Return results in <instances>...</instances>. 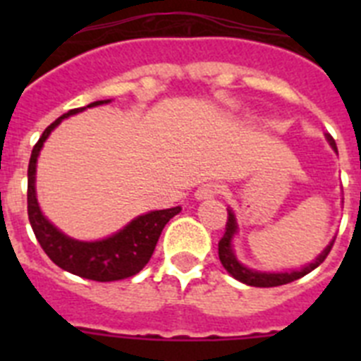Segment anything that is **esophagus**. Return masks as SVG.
<instances>
[{
  "label": "esophagus",
  "mask_w": 361,
  "mask_h": 361,
  "mask_svg": "<svg viewBox=\"0 0 361 361\" xmlns=\"http://www.w3.org/2000/svg\"><path fill=\"white\" fill-rule=\"evenodd\" d=\"M220 193V186L215 183H208V184H202V186L197 188L195 191V197L199 200H204V199H212V197L219 195Z\"/></svg>",
  "instance_id": "esophagus-1"
}]
</instances>
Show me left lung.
Here are the masks:
<instances>
[{
	"label": "left lung",
	"instance_id": "8db88e82",
	"mask_svg": "<svg viewBox=\"0 0 361 361\" xmlns=\"http://www.w3.org/2000/svg\"><path fill=\"white\" fill-rule=\"evenodd\" d=\"M325 139L329 141L331 148L338 153L336 148V142L331 135H325ZM238 231V226H237V219H235V213L233 209H228V222H226V233L224 237L220 238L219 242V258L224 269L228 271L229 275L233 279H237L238 282L245 283V286H253V288H276V286H283V283H289V282H295V280L302 279L305 276L307 273H311L312 269H317L322 262H324L327 255H329L331 247L334 244V238L329 242V245L318 255L311 264H307L305 267L302 269H295V271H257V269H251V267H245L244 264L240 262L233 251V237L237 235Z\"/></svg>",
	"mask_w": 361,
	"mask_h": 361
}]
</instances>
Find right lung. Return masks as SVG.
<instances>
[{
	"label": "right lung",
	"instance_id": "obj_1",
	"mask_svg": "<svg viewBox=\"0 0 361 361\" xmlns=\"http://www.w3.org/2000/svg\"><path fill=\"white\" fill-rule=\"evenodd\" d=\"M106 103H110V99L95 101L88 106L73 108L68 114H63L59 119L54 121L49 128L44 130L39 141L32 149L30 162H28V220H30L37 242L56 266L68 271L72 275L95 280V282H114V280H123L137 275L149 262L164 226L180 212V206L148 212L145 215L135 216L132 222H128L123 229L110 237L92 242L75 240V238L68 237L43 215L36 195V168L44 141L49 139L52 130L61 124L63 119L75 116L86 108Z\"/></svg>",
	"mask_w": 361,
	"mask_h": 361
}]
</instances>
